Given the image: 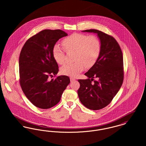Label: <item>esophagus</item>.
I'll return each mask as SVG.
<instances>
[{
	"mask_svg": "<svg viewBox=\"0 0 146 146\" xmlns=\"http://www.w3.org/2000/svg\"><path fill=\"white\" fill-rule=\"evenodd\" d=\"M70 82H73V81H74L76 79H74V78H72V77H70Z\"/></svg>",
	"mask_w": 146,
	"mask_h": 146,
	"instance_id": "1",
	"label": "esophagus"
}]
</instances>
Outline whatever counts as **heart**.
I'll use <instances>...</instances> for the list:
<instances>
[{"mask_svg": "<svg viewBox=\"0 0 146 146\" xmlns=\"http://www.w3.org/2000/svg\"><path fill=\"white\" fill-rule=\"evenodd\" d=\"M64 49L75 51L74 61L76 62L66 64L61 68L63 75L76 76L84 70L90 68L96 62L101 52V44L97 36L94 35H87L81 33H73L65 38L62 42ZM52 56L58 64L64 62V51L58 44L52 48Z\"/></svg>", "mask_w": 146, "mask_h": 146, "instance_id": "1", "label": "heart"}]
</instances>
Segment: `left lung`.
I'll return each mask as SVG.
<instances>
[{"mask_svg":"<svg viewBox=\"0 0 146 146\" xmlns=\"http://www.w3.org/2000/svg\"><path fill=\"white\" fill-rule=\"evenodd\" d=\"M83 32L97 34L101 52L96 62L85 73L88 78L78 80L80 88L78 95L85 107L91 110H99L111 103L122 85L123 54L118 42L111 35L94 29Z\"/></svg>","mask_w":146,"mask_h":146,"instance_id":"8db88e82","label":"left lung"}]
</instances>
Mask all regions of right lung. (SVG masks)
Wrapping results in <instances>:
<instances>
[{"mask_svg":"<svg viewBox=\"0 0 146 146\" xmlns=\"http://www.w3.org/2000/svg\"><path fill=\"white\" fill-rule=\"evenodd\" d=\"M67 35L60 29H45L28 39L21 50L20 83L26 96L38 108L48 109L57 104L70 84V78L66 76L49 79L58 72L52 48Z\"/></svg>","mask_w":146,"mask_h":146,"instance_id":"1","label":"right lung"}]
</instances>
